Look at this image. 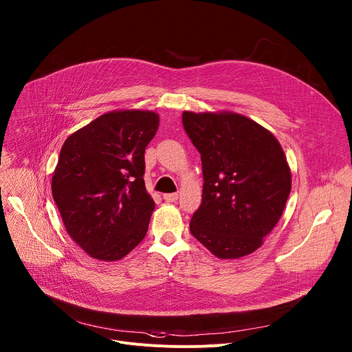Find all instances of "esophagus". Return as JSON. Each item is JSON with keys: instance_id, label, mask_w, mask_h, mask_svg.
<instances>
[{"instance_id": "obj_1", "label": "esophagus", "mask_w": 352, "mask_h": 352, "mask_svg": "<svg viewBox=\"0 0 352 352\" xmlns=\"http://www.w3.org/2000/svg\"><path fill=\"white\" fill-rule=\"evenodd\" d=\"M164 199L166 202H175L178 199V194L173 192V194H164Z\"/></svg>"}]
</instances>
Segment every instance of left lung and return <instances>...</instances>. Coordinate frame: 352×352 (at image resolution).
<instances>
[{"instance_id":"1","label":"left lung","mask_w":352,"mask_h":352,"mask_svg":"<svg viewBox=\"0 0 352 352\" xmlns=\"http://www.w3.org/2000/svg\"><path fill=\"white\" fill-rule=\"evenodd\" d=\"M182 125L201 154L204 177L191 234L221 260L254 252L280 221L291 191L278 140L230 111H184Z\"/></svg>"}]
</instances>
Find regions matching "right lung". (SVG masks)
Instances as JSON below:
<instances>
[{"mask_svg": "<svg viewBox=\"0 0 352 352\" xmlns=\"http://www.w3.org/2000/svg\"><path fill=\"white\" fill-rule=\"evenodd\" d=\"M158 124L154 111H111L61 148L52 197L69 236L96 260H121L146 234L155 202L145 190L144 153Z\"/></svg>", "mask_w": 352, "mask_h": 352, "instance_id": "obj_1", "label": "right lung"}]
</instances>
